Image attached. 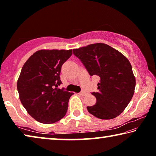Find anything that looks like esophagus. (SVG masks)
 <instances>
[{
	"mask_svg": "<svg viewBox=\"0 0 156 156\" xmlns=\"http://www.w3.org/2000/svg\"><path fill=\"white\" fill-rule=\"evenodd\" d=\"M79 95H80V96H85V95H86V93L84 91H82L81 92H80V93H79Z\"/></svg>",
	"mask_w": 156,
	"mask_h": 156,
	"instance_id": "34e87169",
	"label": "esophagus"
}]
</instances>
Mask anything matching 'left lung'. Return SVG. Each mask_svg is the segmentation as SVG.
Masks as SVG:
<instances>
[{
    "mask_svg": "<svg viewBox=\"0 0 156 156\" xmlns=\"http://www.w3.org/2000/svg\"><path fill=\"white\" fill-rule=\"evenodd\" d=\"M90 76L100 77L98 92L92 94L96 103L88 112L100 119L110 120L125 109L133 96L136 78L129 60L105 43H94L73 49Z\"/></svg>",
    "mask_w": 156,
    "mask_h": 156,
    "instance_id": "obj_1",
    "label": "left lung"
}]
</instances>
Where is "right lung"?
I'll return each mask as SVG.
<instances>
[{"label": "right lung", "instance_id": "right-lung-1", "mask_svg": "<svg viewBox=\"0 0 156 156\" xmlns=\"http://www.w3.org/2000/svg\"><path fill=\"white\" fill-rule=\"evenodd\" d=\"M72 55V49H41L29 58L17 81L21 103L39 122L51 124L65 115L73 93L58 87L63 63Z\"/></svg>", "mask_w": 156, "mask_h": 156}]
</instances>
